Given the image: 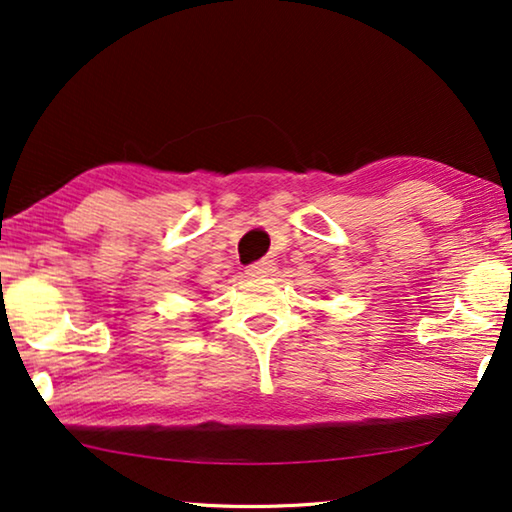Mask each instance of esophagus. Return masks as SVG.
Instances as JSON below:
<instances>
[{"mask_svg":"<svg viewBox=\"0 0 512 512\" xmlns=\"http://www.w3.org/2000/svg\"><path fill=\"white\" fill-rule=\"evenodd\" d=\"M274 270H277V263L270 261V258H263V261L249 265L247 274L249 277H270Z\"/></svg>","mask_w":512,"mask_h":512,"instance_id":"esophagus-1","label":"esophagus"}]
</instances>
